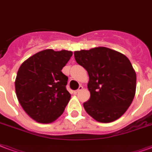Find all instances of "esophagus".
Here are the masks:
<instances>
[{"mask_svg":"<svg viewBox=\"0 0 152 152\" xmlns=\"http://www.w3.org/2000/svg\"><path fill=\"white\" fill-rule=\"evenodd\" d=\"M82 90H83V86H80L79 87V88L77 89V90H76V91H74V93H75V94H78L79 92H80V91H82Z\"/></svg>","mask_w":152,"mask_h":152,"instance_id":"esophagus-1","label":"esophagus"}]
</instances>
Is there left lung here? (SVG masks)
<instances>
[{"label":"left lung","instance_id":"8db88e82","mask_svg":"<svg viewBox=\"0 0 152 152\" xmlns=\"http://www.w3.org/2000/svg\"><path fill=\"white\" fill-rule=\"evenodd\" d=\"M77 64L88 72L90 99L84 103L88 114L110 123L124 114L135 95L136 73L128 58L106 47L74 52Z\"/></svg>","mask_w":152,"mask_h":152}]
</instances>
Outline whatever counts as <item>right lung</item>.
<instances>
[{
    "instance_id": "1",
    "label": "right lung",
    "mask_w": 152,
    "mask_h": 152,
    "mask_svg": "<svg viewBox=\"0 0 152 152\" xmlns=\"http://www.w3.org/2000/svg\"><path fill=\"white\" fill-rule=\"evenodd\" d=\"M72 56L68 50L45 49L24 61L15 90L20 106L32 120L50 124L61 116L70 100L68 77L61 72Z\"/></svg>"
}]
</instances>
